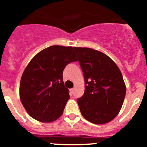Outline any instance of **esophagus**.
<instances>
[{
	"label": "esophagus",
	"mask_w": 147,
	"mask_h": 147,
	"mask_svg": "<svg viewBox=\"0 0 147 147\" xmlns=\"http://www.w3.org/2000/svg\"><path fill=\"white\" fill-rule=\"evenodd\" d=\"M74 90H75V88H71V89H70V95H72V94L73 93Z\"/></svg>",
	"instance_id": "esophagus-1"
}]
</instances>
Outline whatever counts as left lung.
Masks as SVG:
<instances>
[{
	"label": "left lung",
	"mask_w": 147,
	"mask_h": 147,
	"mask_svg": "<svg viewBox=\"0 0 147 147\" xmlns=\"http://www.w3.org/2000/svg\"><path fill=\"white\" fill-rule=\"evenodd\" d=\"M83 71L85 92L77 99L83 117L95 124L112 121L120 111L126 85L119 68L109 56L89 48L74 47Z\"/></svg>",
	"instance_id": "1"
}]
</instances>
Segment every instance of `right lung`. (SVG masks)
<instances>
[{"mask_svg":"<svg viewBox=\"0 0 147 147\" xmlns=\"http://www.w3.org/2000/svg\"><path fill=\"white\" fill-rule=\"evenodd\" d=\"M77 61L74 48L63 45L48 47L32 59L19 87L22 104L32 117L49 123L62 115L70 99L69 90L64 86L63 69Z\"/></svg>","mask_w":147,"mask_h":147,"instance_id":"1","label":"right lung"}]
</instances>
